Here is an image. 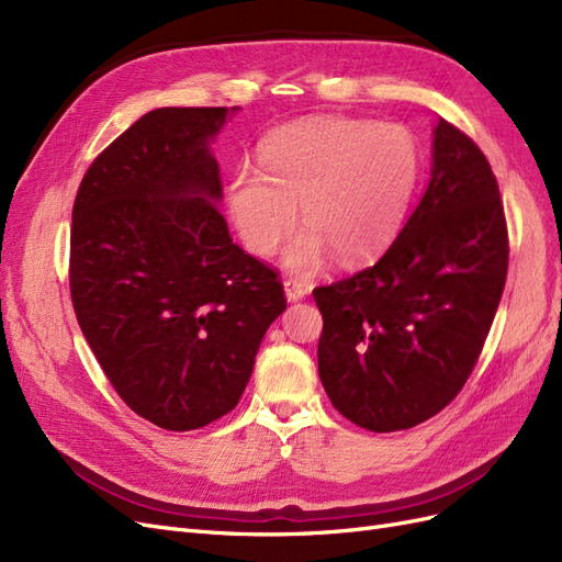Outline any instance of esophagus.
Returning a JSON list of instances; mask_svg holds the SVG:
<instances>
[{"label": "esophagus", "instance_id": "34e87169", "mask_svg": "<svg viewBox=\"0 0 562 562\" xmlns=\"http://www.w3.org/2000/svg\"><path fill=\"white\" fill-rule=\"evenodd\" d=\"M283 291H285V297H288V300L297 302V300H302V297H307L310 285L297 281V279H285V281H283Z\"/></svg>", "mask_w": 562, "mask_h": 562}]
</instances>
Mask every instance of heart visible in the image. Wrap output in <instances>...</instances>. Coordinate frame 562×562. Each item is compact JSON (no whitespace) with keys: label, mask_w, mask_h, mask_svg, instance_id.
Listing matches in <instances>:
<instances>
[{"label":"heart","mask_w":562,"mask_h":562,"mask_svg":"<svg viewBox=\"0 0 562 562\" xmlns=\"http://www.w3.org/2000/svg\"><path fill=\"white\" fill-rule=\"evenodd\" d=\"M419 178V151L394 124L349 116H312L271 133L260 173L229 182V211L252 255H271L297 223L307 225L285 252L300 271L337 255L366 265L396 239Z\"/></svg>","instance_id":"b5f03b06"}]
</instances>
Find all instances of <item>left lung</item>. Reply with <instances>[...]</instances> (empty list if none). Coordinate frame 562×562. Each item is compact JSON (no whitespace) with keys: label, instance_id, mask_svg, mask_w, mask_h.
Segmentation results:
<instances>
[{"label":"left lung","instance_id":"8db88e82","mask_svg":"<svg viewBox=\"0 0 562 562\" xmlns=\"http://www.w3.org/2000/svg\"><path fill=\"white\" fill-rule=\"evenodd\" d=\"M508 271L487 157L438 119L431 182L382 258L314 288L318 375L339 415L386 434L438 415L479 363Z\"/></svg>","mask_w":562,"mask_h":562}]
</instances>
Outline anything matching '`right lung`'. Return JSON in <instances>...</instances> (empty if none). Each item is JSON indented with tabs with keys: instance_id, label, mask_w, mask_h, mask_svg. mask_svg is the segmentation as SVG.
Listing matches in <instances>:
<instances>
[{
	"instance_id": "1",
	"label": "right lung",
	"mask_w": 562,
	"mask_h": 562,
	"mask_svg": "<svg viewBox=\"0 0 562 562\" xmlns=\"http://www.w3.org/2000/svg\"><path fill=\"white\" fill-rule=\"evenodd\" d=\"M227 108H159L110 143L72 206L70 295L135 415L192 431L234 411L285 310L274 267L232 244L209 140Z\"/></svg>"
}]
</instances>
